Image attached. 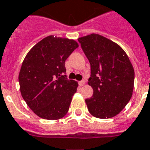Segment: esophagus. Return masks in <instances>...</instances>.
Here are the masks:
<instances>
[{
	"mask_svg": "<svg viewBox=\"0 0 150 150\" xmlns=\"http://www.w3.org/2000/svg\"><path fill=\"white\" fill-rule=\"evenodd\" d=\"M85 84H86V82H85V80H81V81H80V82H79V85H80V86H84Z\"/></svg>",
	"mask_w": 150,
	"mask_h": 150,
	"instance_id": "esophagus-1",
	"label": "esophagus"
}]
</instances>
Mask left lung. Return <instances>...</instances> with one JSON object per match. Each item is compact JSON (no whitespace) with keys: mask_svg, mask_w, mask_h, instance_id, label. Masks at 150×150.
<instances>
[{"mask_svg":"<svg viewBox=\"0 0 150 150\" xmlns=\"http://www.w3.org/2000/svg\"><path fill=\"white\" fill-rule=\"evenodd\" d=\"M90 64L88 84L93 94L86 101L90 114L100 119L117 116L130 100L134 69L120 46L100 34L78 39Z\"/></svg>","mask_w":150,"mask_h":150,"instance_id":"left-lung-1","label":"left lung"}]
</instances>
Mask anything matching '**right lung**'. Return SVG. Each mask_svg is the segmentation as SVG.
Returning a JSON list of instances; mask_svg holds the SVG:
<instances>
[{"instance_id":"add662e5","label":"right lung","mask_w":150,"mask_h":150,"mask_svg":"<svg viewBox=\"0 0 150 150\" xmlns=\"http://www.w3.org/2000/svg\"><path fill=\"white\" fill-rule=\"evenodd\" d=\"M79 47L74 40L48 36L30 49L19 74L20 90L40 118L57 120L67 113L78 83L68 80L65 61Z\"/></svg>"}]
</instances>
